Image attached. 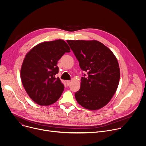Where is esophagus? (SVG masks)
Listing matches in <instances>:
<instances>
[{
  "label": "esophagus",
  "mask_w": 146,
  "mask_h": 146,
  "mask_svg": "<svg viewBox=\"0 0 146 146\" xmlns=\"http://www.w3.org/2000/svg\"><path fill=\"white\" fill-rule=\"evenodd\" d=\"M66 84H67L68 86H69L70 84V81H69V80L66 81Z\"/></svg>",
  "instance_id": "1"
}]
</instances>
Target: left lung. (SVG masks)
Listing matches in <instances>:
<instances>
[{
    "mask_svg": "<svg viewBox=\"0 0 146 146\" xmlns=\"http://www.w3.org/2000/svg\"><path fill=\"white\" fill-rule=\"evenodd\" d=\"M67 42L80 68L88 75L81 77L80 89L75 93L77 103L89 110L104 107L119 85L120 72L116 57L109 48L98 40H68Z\"/></svg>",
    "mask_w": 146,
    "mask_h": 146,
    "instance_id": "obj_1",
    "label": "left lung"
}]
</instances>
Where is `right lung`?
Returning <instances> with one entry per match:
<instances>
[{
	"label": "right lung",
	"instance_id": "right-lung-1",
	"mask_svg": "<svg viewBox=\"0 0 146 146\" xmlns=\"http://www.w3.org/2000/svg\"><path fill=\"white\" fill-rule=\"evenodd\" d=\"M70 50L64 40L58 39L40 43L25 56L21 78L26 92L35 103L49 106L60 98L64 86L58 77H55L59 70L57 64Z\"/></svg>",
	"mask_w": 146,
	"mask_h": 146
}]
</instances>
